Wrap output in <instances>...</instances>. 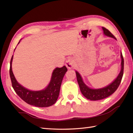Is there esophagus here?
<instances>
[{"label": "esophagus", "mask_w": 133, "mask_h": 133, "mask_svg": "<svg viewBox=\"0 0 133 133\" xmlns=\"http://www.w3.org/2000/svg\"><path fill=\"white\" fill-rule=\"evenodd\" d=\"M74 64L75 62L74 60H73V59L72 58L67 59V61H66V66L69 69H72V67L74 66Z\"/></svg>", "instance_id": "34e87169"}]
</instances>
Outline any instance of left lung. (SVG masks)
I'll use <instances>...</instances> for the list:
<instances>
[{
  "label": "left lung",
  "mask_w": 133,
  "mask_h": 133,
  "mask_svg": "<svg viewBox=\"0 0 133 133\" xmlns=\"http://www.w3.org/2000/svg\"><path fill=\"white\" fill-rule=\"evenodd\" d=\"M102 30L103 31V34L104 35L109 36L110 38H112L115 39L116 38L115 36L110 32L109 31L106 29V28L102 27ZM121 69L120 72L117 76V77L112 82L109 84V85L104 87L103 88L100 89H91L87 86L86 84L84 83L83 79L77 71H75L76 75H77V81L81 91L82 94H83L84 97L86 98L87 99L91 101H98L103 99L109 97L110 95L113 94L116 91L118 87H119L121 83V80L123 77V68H124V60L123 58V56L122 52H121Z\"/></svg>",
  "instance_id": "left-lung-1"
}]
</instances>
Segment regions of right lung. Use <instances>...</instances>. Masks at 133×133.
Listing matches in <instances>:
<instances>
[{"label": "right lung", "mask_w": 133, "mask_h": 133, "mask_svg": "<svg viewBox=\"0 0 133 133\" xmlns=\"http://www.w3.org/2000/svg\"><path fill=\"white\" fill-rule=\"evenodd\" d=\"M13 56L10 62V75L12 87L16 94L22 100L31 105L39 107L53 105L58 98L62 82L67 71L66 67L64 66L61 68L56 67L53 70L50 83L46 87L38 91H32L25 88L16 81L12 70Z\"/></svg>", "instance_id": "right-lung-1"}]
</instances>
